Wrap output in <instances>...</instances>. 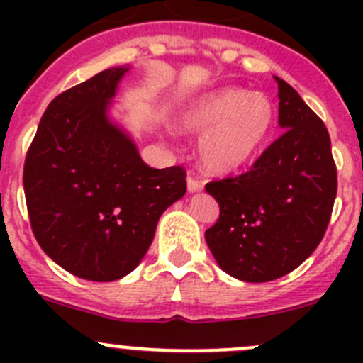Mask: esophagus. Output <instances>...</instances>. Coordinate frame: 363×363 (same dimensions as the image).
I'll return each mask as SVG.
<instances>
[{
    "mask_svg": "<svg viewBox=\"0 0 363 363\" xmlns=\"http://www.w3.org/2000/svg\"><path fill=\"white\" fill-rule=\"evenodd\" d=\"M202 189H203V182L189 175V177H188V191L195 193V191H202Z\"/></svg>",
    "mask_w": 363,
    "mask_h": 363,
    "instance_id": "obj_1",
    "label": "esophagus"
}]
</instances>
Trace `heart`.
Listing matches in <instances>:
<instances>
[{
    "instance_id": "1",
    "label": "heart",
    "mask_w": 363,
    "mask_h": 363,
    "mask_svg": "<svg viewBox=\"0 0 363 363\" xmlns=\"http://www.w3.org/2000/svg\"><path fill=\"white\" fill-rule=\"evenodd\" d=\"M181 123L184 130L202 133L199 158L208 172L233 174L263 151L276 123V107L262 93L221 87L193 101Z\"/></svg>"
}]
</instances>
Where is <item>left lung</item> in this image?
<instances>
[{
    "label": "left lung",
    "mask_w": 363,
    "mask_h": 363,
    "mask_svg": "<svg viewBox=\"0 0 363 363\" xmlns=\"http://www.w3.org/2000/svg\"><path fill=\"white\" fill-rule=\"evenodd\" d=\"M279 126L252 167L212 181L219 203L205 240L218 265L246 283L283 277L306 262L327 232L337 195L330 135L294 87L276 77Z\"/></svg>",
    "instance_id": "left-lung-1"
}]
</instances>
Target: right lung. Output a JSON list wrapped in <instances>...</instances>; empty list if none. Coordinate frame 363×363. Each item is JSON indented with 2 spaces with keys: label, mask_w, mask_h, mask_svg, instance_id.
Returning a JSON list of instances; mask_svg holds the SVG:
<instances>
[{
  "label": "right lung",
  "mask_w": 363,
  "mask_h": 363,
  "mask_svg": "<svg viewBox=\"0 0 363 363\" xmlns=\"http://www.w3.org/2000/svg\"><path fill=\"white\" fill-rule=\"evenodd\" d=\"M130 68H108L57 94L24 163L29 223L40 247L77 277L107 283L130 274L161 214L186 193L182 167L151 168L108 119Z\"/></svg>",
  "instance_id": "add662e5"
}]
</instances>
